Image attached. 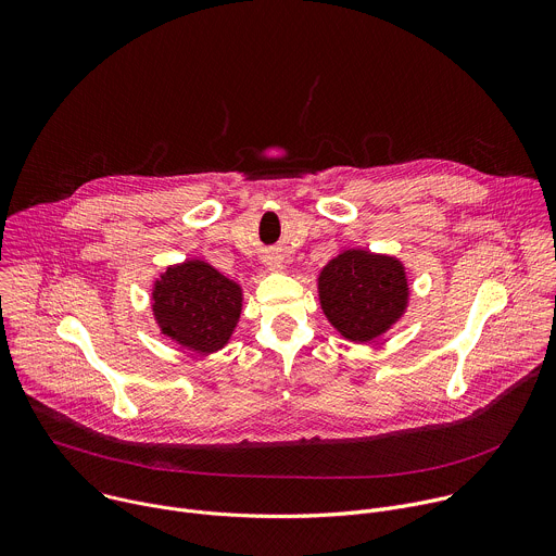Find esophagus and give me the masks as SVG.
<instances>
[{"instance_id":"34e87169","label":"esophagus","mask_w":556,"mask_h":556,"mask_svg":"<svg viewBox=\"0 0 556 556\" xmlns=\"http://www.w3.org/2000/svg\"><path fill=\"white\" fill-rule=\"evenodd\" d=\"M267 265H269L271 269H280V267H282V265H280V261H276V258H274V261H269Z\"/></svg>"}]
</instances>
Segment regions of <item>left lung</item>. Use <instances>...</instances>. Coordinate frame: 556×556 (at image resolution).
Masks as SVG:
<instances>
[{"instance_id":"obj_1","label":"left lung","mask_w":556,"mask_h":556,"mask_svg":"<svg viewBox=\"0 0 556 556\" xmlns=\"http://www.w3.org/2000/svg\"><path fill=\"white\" fill-rule=\"evenodd\" d=\"M326 317L344 338L368 342L403 313L407 280L399 261L362 250L332 258L319 276Z\"/></svg>"}]
</instances>
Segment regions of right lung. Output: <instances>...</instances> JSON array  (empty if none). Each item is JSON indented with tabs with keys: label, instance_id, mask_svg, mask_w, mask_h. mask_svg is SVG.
Here are the masks:
<instances>
[{
	"label": "right lung",
	"instance_id": "right-lung-1",
	"mask_svg": "<svg viewBox=\"0 0 556 556\" xmlns=\"http://www.w3.org/2000/svg\"><path fill=\"white\" fill-rule=\"evenodd\" d=\"M153 311L168 338L197 351L224 349L241 315V289L201 261L170 267L155 285Z\"/></svg>",
	"mask_w": 556,
	"mask_h": 556
}]
</instances>
